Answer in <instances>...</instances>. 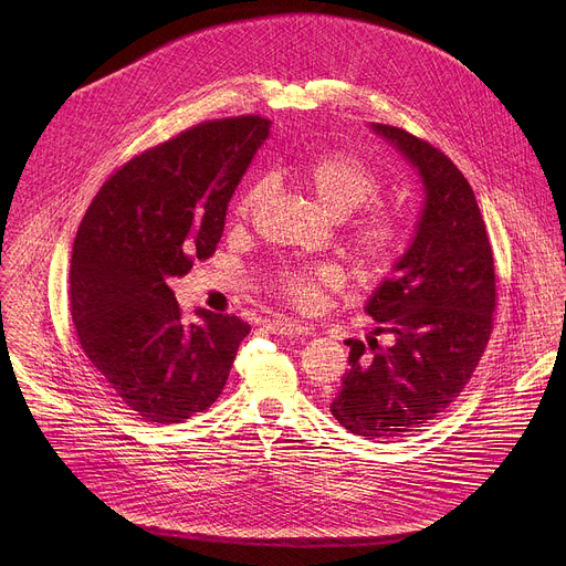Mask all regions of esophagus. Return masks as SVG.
Here are the masks:
<instances>
[{"mask_svg":"<svg viewBox=\"0 0 566 566\" xmlns=\"http://www.w3.org/2000/svg\"><path fill=\"white\" fill-rule=\"evenodd\" d=\"M266 332L275 334V336H308L313 334V327L302 325L297 319L291 317H277V319H266Z\"/></svg>","mask_w":566,"mask_h":566,"instance_id":"esophagus-1","label":"esophagus"}]
</instances>
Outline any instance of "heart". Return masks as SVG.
<instances>
[{
    "label": "heart",
    "instance_id": "b5f03b06",
    "mask_svg": "<svg viewBox=\"0 0 566 566\" xmlns=\"http://www.w3.org/2000/svg\"><path fill=\"white\" fill-rule=\"evenodd\" d=\"M280 170L302 181L332 214L347 217L359 210L347 223V239L363 266L382 271L406 251L410 239L408 219L396 206L376 199L382 192V177L363 156L327 149L286 160ZM266 188L269 184L260 179L239 195L237 219L251 217ZM345 277L347 273L338 262H308L282 266L273 284L293 306L311 311L322 304L327 291L343 286Z\"/></svg>",
    "mask_w": 566,
    "mask_h": 566
}]
</instances>
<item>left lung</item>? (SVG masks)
<instances>
[{
  "mask_svg": "<svg viewBox=\"0 0 566 566\" xmlns=\"http://www.w3.org/2000/svg\"><path fill=\"white\" fill-rule=\"evenodd\" d=\"M419 170L426 206L417 237L367 313L391 334V347L347 340L349 369L332 415L352 434L400 437L443 412L472 378L493 334L497 282L493 247L474 192L432 143L374 123Z\"/></svg>",
  "mask_w": 566,
  "mask_h": 566,
  "instance_id": "1",
  "label": "left lung"
}]
</instances>
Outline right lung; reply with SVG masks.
I'll return each instance as SVG.
<instances>
[{"label":"right lung","instance_id":"add662e5","mask_svg":"<svg viewBox=\"0 0 566 566\" xmlns=\"http://www.w3.org/2000/svg\"><path fill=\"white\" fill-rule=\"evenodd\" d=\"M269 129V118L237 116L158 143L120 166L80 221L69 271L77 343L112 396L149 423L208 410L251 332L228 313L190 319L170 277L212 258Z\"/></svg>","mask_w":566,"mask_h":566}]
</instances>
